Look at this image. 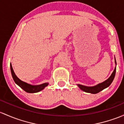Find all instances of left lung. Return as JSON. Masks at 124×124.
<instances>
[{
	"label": "left lung",
	"instance_id": "8db88e82",
	"mask_svg": "<svg viewBox=\"0 0 124 124\" xmlns=\"http://www.w3.org/2000/svg\"><path fill=\"white\" fill-rule=\"evenodd\" d=\"M115 63L116 64V60L115 59ZM115 72H116V68H115L114 72H113L112 75L107 80H106L105 81H104V82L101 83V84H98V85H96L95 86H92V87H89V86H85L82 85H78V86L79 87L80 89L81 90L85 91L86 92H88V93H97L98 92H100V91H102L103 89H104L105 88H107L111 85V83L112 82L113 80H114V77L115 75Z\"/></svg>",
	"mask_w": 124,
	"mask_h": 124
}]
</instances>
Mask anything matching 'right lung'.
Here are the masks:
<instances>
[{
	"instance_id": "obj_1",
	"label": "right lung",
	"mask_w": 124,
	"mask_h": 124,
	"mask_svg": "<svg viewBox=\"0 0 124 124\" xmlns=\"http://www.w3.org/2000/svg\"><path fill=\"white\" fill-rule=\"evenodd\" d=\"M10 70H11L12 75L13 77V80L15 82V83L17 85H19L22 89H23L24 91L28 93H36V92H38L39 91H42V89H44L45 87L47 86L48 83H45V84H41L39 85H32L30 84H27V83L23 82L21 80H20L18 78L15 73L13 69L12 68V65L10 64Z\"/></svg>"
}]
</instances>
